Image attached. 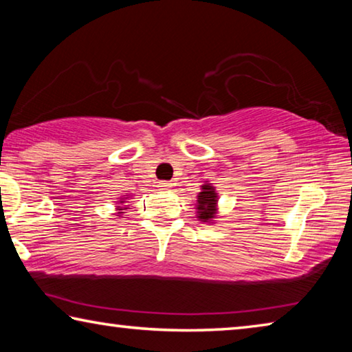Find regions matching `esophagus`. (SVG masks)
Listing matches in <instances>:
<instances>
[{
    "mask_svg": "<svg viewBox=\"0 0 352 352\" xmlns=\"http://www.w3.org/2000/svg\"><path fill=\"white\" fill-rule=\"evenodd\" d=\"M170 186H172V184L169 182H160L158 183V188L162 189V190H169Z\"/></svg>",
    "mask_w": 352,
    "mask_h": 352,
    "instance_id": "1",
    "label": "esophagus"
}]
</instances>
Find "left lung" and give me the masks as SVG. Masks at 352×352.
Masks as SVG:
<instances>
[{
	"mask_svg": "<svg viewBox=\"0 0 352 352\" xmlns=\"http://www.w3.org/2000/svg\"><path fill=\"white\" fill-rule=\"evenodd\" d=\"M197 212L199 219L201 222H208L214 216H216V204H217V194L210 184H205L201 186V192L199 194L197 200Z\"/></svg>",
	"mask_w": 352,
	"mask_h": 352,
	"instance_id": "8db88e82",
	"label": "left lung"
}]
</instances>
